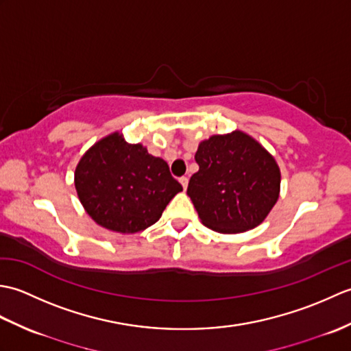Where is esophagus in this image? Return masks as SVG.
<instances>
[{
    "label": "esophagus",
    "mask_w": 351,
    "mask_h": 351,
    "mask_svg": "<svg viewBox=\"0 0 351 351\" xmlns=\"http://www.w3.org/2000/svg\"><path fill=\"white\" fill-rule=\"evenodd\" d=\"M180 182H181V185H182V189L187 190V187H189V178H187V176L180 178Z\"/></svg>",
    "instance_id": "1"
}]
</instances>
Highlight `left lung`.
Masks as SVG:
<instances>
[{
    "instance_id": "left-lung-1",
    "label": "left lung",
    "mask_w": 351,
    "mask_h": 351,
    "mask_svg": "<svg viewBox=\"0 0 351 351\" xmlns=\"http://www.w3.org/2000/svg\"><path fill=\"white\" fill-rule=\"evenodd\" d=\"M187 195L200 221L219 234H241L259 226L280 195L274 156L244 131L215 134L200 141Z\"/></svg>"
}]
</instances>
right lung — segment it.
<instances>
[{
	"instance_id": "obj_1",
	"label": "right lung",
	"mask_w": 351,
	"mask_h": 351,
	"mask_svg": "<svg viewBox=\"0 0 351 351\" xmlns=\"http://www.w3.org/2000/svg\"><path fill=\"white\" fill-rule=\"evenodd\" d=\"M81 205L99 226L136 234L160 220L182 185L167 162L141 143H128L114 131L88 147L75 167Z\"/></svg>"
}]
</instances>
